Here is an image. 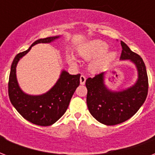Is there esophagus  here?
Returning a JSON list of instances; mask_svg holds the SVG:
<instances>
[{"label": "esophagus", "mask_w": 155, "mask_h": 155, "mask_svg": "<svg viewBox=\"0 0 155 155\" xmlns=\"http://www.w3.org/2000/svg\"><path fill=\"white\" fill-rule=\"evenodd\" d=\"M85 81H86V77H85L84 75H81L80 76V84H84Z\"/></svg>", "instance_id": "1"}]
</instances>
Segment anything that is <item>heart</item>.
Here are the masks:
<instances>
[{
    "instance_id": "obj_1",
    "label": "heart",
    "mask_w": 155,
    "mask_h": 155,
    "mask_svg": "<svg viewBox=\"0 0 155 155\" xmlns=\"http://www.w3.org/2000/svg\"><path fill=\"white\" fill-rule=\"evenodd\" d=\"M108 49V46L106 42L100 40H95L90 42L84 49L81 51L80 54L85 59L90 60L105 53ZM115 56L116 54L114 52H108L104 54L93 63V68L95 70H101L115 58ZM71 62L74 63V59H71Z\"/></svg>"
}]
</instances>
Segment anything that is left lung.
Listing matches in <instances>:
<instances>
[{
	"label": "left lung",
	"instance_id": "left-lung-1",
	"mask_svg": "<svg viewBox=\"0 0 155 155\" xmlns=\"http://www.w3.org/2000/svg\"><path fill=\"white\" fill-rule=\"evenodd\" d=\"M120 59H130L136 66L138 78L132 87L114 92L104 84V72L86 80L87 104L92 117L106 125L122 123L132 117L141 108L148 93V76L142 58L120 41Z\"/></svg>",
	"mask_w": 155,
	"mask_h": 155
}]
</instances>
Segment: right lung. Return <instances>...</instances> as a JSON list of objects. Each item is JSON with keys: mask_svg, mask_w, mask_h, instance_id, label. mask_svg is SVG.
<instances>
[{"mask_svg": "<svg viewBox=\"0 0 155 155\" xmlns=\"http://www.w3.org/2000/svg\"><path fill=\"white\" fill-rule=\"evenodd\" d=\"M59 36L41 38L35 41L28 50L15 56L11 65L8 79V97L13 107L28 121L41 126H49L55 123L68 109L75 89L80 85V74L70 75L63 71L60 77L51 89L44 94L31 96L23 92L18 85L16 67L21 57L38 43H49Z\"/></svg>", "mask_w": 155, "mask_h": 155, "instance_id": "1", "label": "right lung"}]
</instances>
